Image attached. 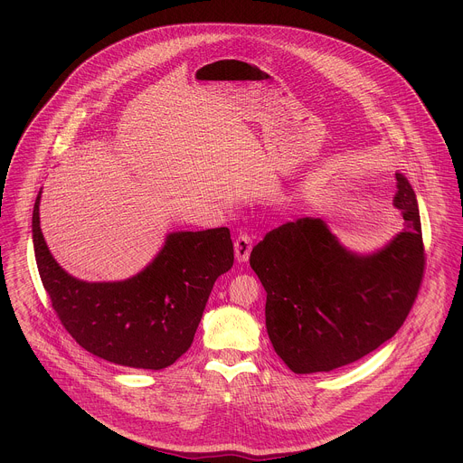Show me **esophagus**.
Wrapping results in <instances>:
<instances>
[{"mask_svg": "<svg viewBox=\"0 0 463 463\" xmlns=\"http://www.w3.org/2000/svg\"><path fill=\"white\" fill-rule=\"evenodd\" d=\"M250 249H252V240L249 234H240L234 240V256L238 260V263H245L250 256Z\"/></svg>", "mask_w": 463, "mask_h": 463, "instance_id": "1", "label": "esophagus"}]
</instances>
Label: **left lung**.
Returning <instances> with one entry per match:
<instances>
[{
  "mask_svg": "<svg viewBox=\"0 0 463 463\" xmlns=\"http://www.w3.org/2000/svg\"><path fill=\"white\" fill-rule=\"evenodd\" d=\"M393 207L405 229L370 252L348 249L320 218L286 223L250 252L266 300V327L295 373L355 363L405 322L425 268L414 188L395 172Z\"/></svg>",
  "mask_w": 463,
  "mask_h": 463,
  "instance_id": "left-lung-1",
  "label": "left lung"
}]
</instances>
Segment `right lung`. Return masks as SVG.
<instances>
[{"label": "right lung", "instance_id": "right-lung-1", "mask_svg": "<svg viewBox=\"0 0 463 463\" xmlns=\"http://www.w3.org/2000/svg\"><path fill=\"white\" fill-rule=\"evenodd\" d=\"M40 200L42 190L33 211L36 266L71 337L113 364L143 370L174 364L194 341L216 279L232 268L229 229L168 232L137 275L86 282L70 275L51 254L40 229Z\"/></svg>", "mask_w": 463, "mask_h": 463}]
</instances>
